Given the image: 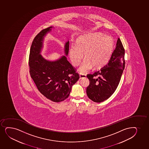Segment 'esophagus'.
<instances>
[{
	"instance_id": "34e87169",
	"label": "esophagus",
	"mask_w": 149,
	"mask_h": 149,
	"mask_svg": "<svg viewBox=\"0 0 149 149\" xmlns=\"http://www.w3.org/2000/svg\"><path fill=\"white\" fill-rule=\"evenodd\" d=\"M86 77V74H81V73L79 74V79H80L84 78V77Z\"/></svg>"
}]
</instances>
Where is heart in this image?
Segmentation results:
<instances>
[{
    "label": "heart",
    "mask_w": 149,
    "mask_h": 149,
    "mask_svg": "<svg viewBox=\"0 0 149 149\" xmlns=\"http://www.w3.org/2000/svg\"><path fill=\"white\" fill-rule=\"evenodd\" d=\"M114 43L113 38L101 33H93L79 37L75 46L70 47L69 55L72 65H79L85 58L79 72L84 74L93 67L98 68L108 63L113 53Z\"/></svg>",
    "instance_id": "1"
}]
</instances>
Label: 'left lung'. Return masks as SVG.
I'll list each match as a JSON object with an SVG mask.
<instances>
[{"instance_id": "obj_1", "label": "left lung", "mask_w": 149, "mask_h": 149, "mask_svg": "<svg viewBox=\"0 0 149 149\" xmlns=\"http://www.w3.org/2000/svg\"><path fill=\"white\" fill-rule=\"evenodd\" d=\"M125 50L118 38L116 47L108 63L93 74H88L89 86L86 93L89 99L95 102L105 101L116 91L125 68ZM98 76L97 78L95 77Z\"/></svg>"}]
</instances>
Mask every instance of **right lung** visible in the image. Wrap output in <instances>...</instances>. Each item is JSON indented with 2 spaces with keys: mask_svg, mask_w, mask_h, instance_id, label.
Listing matches in <instances>:
<instances>
[{
  "mask_svg": "<svg viewBox=\"0 0 149 149\" xmlns=\"http://www.w3.org/2000/svg\"><path fill=\"white\" fill-rule=\"evenodd\" d=\"M52 28L50 27L42 30L33 40L29 55V68L31 77L40 92L52 101L59 102L68 97L72 86L79 76L65 56L50 61L40 54L44 37ZM68 50L69 41L65 45L67 56Z\"/></svg>",
  "mask_w": 149,
  "mask_h": 149,
  "instance_id": "1",
  "label": "right lung"
}]
</instances>
